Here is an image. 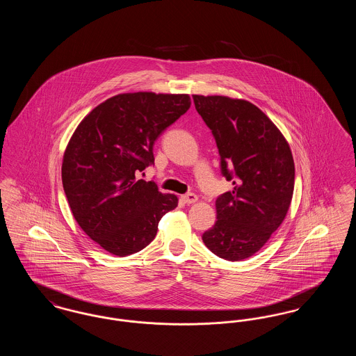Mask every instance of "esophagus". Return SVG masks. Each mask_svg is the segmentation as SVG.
Masks as SVG:
<instances>
[{"label":"esophagus","mask_w":356,"mask_h":356,"mask_svg":"<svg viewBox=\"0 0 356 356\" xmlns=\"http://www.w3.org/2000/svg\"><path fill=\"white\" fill-rule=\"evenodd\" d=\"M181 200L186 204L195 203V202L197 200V196H196L195 193H191V192H189V193H186V195L181 196Z\"/></svg>","instance_id":"obj_1"}]
</instances>
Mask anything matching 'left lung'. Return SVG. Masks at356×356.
<instances>
[{
  "mask_svg": "<svg viewBox=\"0 0 356 356\" xmlns=\"http://www.w3.org/2000/svg\"><path fill=\"white\" fill-rule=\"evenodd\" d=\"M193 102L216 141L221 175L234 184L216 199L218 220L204 232V244L221 259L238 261L257 252L287 215L295 183L292 153L254 104L199 95Z\"/></svg>",
  "mask_w": 356,
  "mask_h": 356,
  "instance_id": "8db88e82",
  "label": "left lung"
}]
</instances>
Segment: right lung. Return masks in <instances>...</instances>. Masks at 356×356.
Wrapping results in <instances>:
<instances>
[{
	"label": "right lung",
	"instance_id": "obj_1",
	"mask_svg": "<svg viewBox=\"0 0 356 356\" xmlns=\"http://www.w3.org/2000/svg\"><path fill=\"white\" fill-rule=\"evenodd\" d=\"M191 106L188 95L124 93L85 118L63 160V186L81 229L111 254L127 256L152 241L177 197L136 175L154 164L157 137Z\"/></svg>",
	"mask_w": 356,
	"mask_h": 356
}]
</instances>
